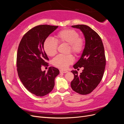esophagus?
I'll list each match as a JSON object with an SVG mask.
<instances>
[{"instance_id":"1","label":"esophagus","mask_w":124,"mask_h":124,"mask_svg":"<svg viewBox=\"0 0 124 124\" xmlns=\"http://www.w3.org/2000/svg\"><path fill=\"white\" fill-rule=\"evenodd\" d=\"M60 72L61 73H66L68 72V71L67 70H60Z\"/></svg>"}]
</instances>
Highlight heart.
Wrapping results in <instances>:
<instances>
[{
	"mask_svg": "<svg viewBox=\"0 0 124 124\" xmlns=\"http://www.w3.org/2000/svg\"><path fill=\"white\" fill-rule=\"evenodd\" d=\"M56 38L58 43L69 45V52H72L75 55L80 54L83 50L84 40L79 37L78 33L74 29L62 30L57 33ZM57 41L50 38L44 41L43 49L48 56L52 57L57 53ZM73 62L74 58L71 55H58L54 58L53 63L55 66L59 68L66 69Z\"/></svg>",
	"mask_w": 124,
	"mask_h": 124,
	"instance_id": "obj_1",
	"label": "heart"
}]
</instances>
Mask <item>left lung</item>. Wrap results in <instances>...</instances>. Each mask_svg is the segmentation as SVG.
<instances>
[{
    "label": "left lung",
    "instance_id": "8db88e82",
    "mask_svg": "<svg viewBox=\"0 0 124 124\" xmlns=\"http://www.w3.org/2000/svg\"><path fill=\"white\" fill-rule=\"evenodd\" d=\"M71 27L80 29L83 33L85 44L80 59L73 65L74 69L83 67L80 74L72 70L74 78L71 87L81 95H87L94 90L103 76L106 61L102 40L98 33L85 25H73Z\"/></svg>",
    "mask_w": 124,
    "mask_h": 124
}]
</instances>
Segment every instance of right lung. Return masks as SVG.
<instances>
[{"label":"right lung","mask_w":124,"mask_h":124,"mask_svg":"<svg viewBox=\"0 0 124 124\" xmlns=\"http://www.w3.org/2000/svg\"><path fill=\"white\" fill-rule=\"evenodd\" d=\"M57 28L48 25L37 26L25 33L18 46V77L25 87L37 96L50 93L54 87L55 78L59 74V70L53 67H49L46 73L41 70V66L47 65L46 61L48 60L43 49L44 42Z\"/></svg>","instance_id":"1"}]
</instances>
